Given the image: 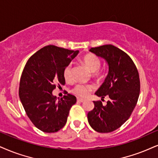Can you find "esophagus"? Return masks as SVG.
<instances>
[{
    "label": "esophagus",
    "mask_w": 158,
    "mask_h": 158,
    "mask_svg": "<svg viewBox=\"0 0 158 158\" xmlns=\"http://www.w3.org/2000/svg\"><path fill=\"white\" fill-rule=\"evenodd\" d=\"M77 101L79 102H83L85 101V100H83V99H81V98H77Z\"/></svg>",
    "instance_id": "34e87169"
}]
</instances>
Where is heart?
<instances>
[{"mask_svg":"<svg viewBox=\"0 0 158 158\" xmlns=\"http://www.w3.org/2000/svg\"><path fill=\"white\" fill-rule=\"evenodd\" d=\"M83 63L85 67L88 69L89 71L94 73V76L98 77L101 75L100 72L99 71L101 67V60L98 56L94 54L89 53L84 56L83 58ZM72 64H69L64 68V77L66 81H72L73 76H72ZM94 89V86L93 85L88 84H80L76 85L73 89V92L80 97H85L90 94V93Z\"/></svg>","mask_w":158,"mask_h":158,"instance_id":"b5f03b06","label":"heart"}]
</instances>
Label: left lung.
Listing matches in <instances>:
<instances>
[{"instance_id":"8db88e82","label":"left lung","mask_w":158,"mask_h":158,"mask_svg":"<svg viewBox=\"0 0 158 158\" xmlns=\"http://www.w3.org/2000/svg\"><path fill=\"white\" fill-rule=\"evenodd\" d=\"M90 51L106 60L109 71L105 82L95 94L102 100L109 97L106 106L94 101V108L87 115L89 123L98 133H110L131 116L140 94L139 72L125 52L112 44L91 48Z\"/></svg>"}]
</instances>
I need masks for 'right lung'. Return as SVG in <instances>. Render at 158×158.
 Here are the masks:
<instances>
[{"label":"right lung","mask_w":158,"mask_h":158,"mask_svg":"<svg viewBox=\"0 0 158 158\" xmlns=\"http://www.w3.org/2000/svg\"><path fill=\"white\" fill-rule=\"evenodd\" d=\"M55 45H48L31 56L20 77L19 96L27 116L44 133H56L67 123L74 95L67 94L56 100L52 94L57 84H65L64 69L78 54Z\"/></svg>","instance_id":"add662e5"}]
</instances>
